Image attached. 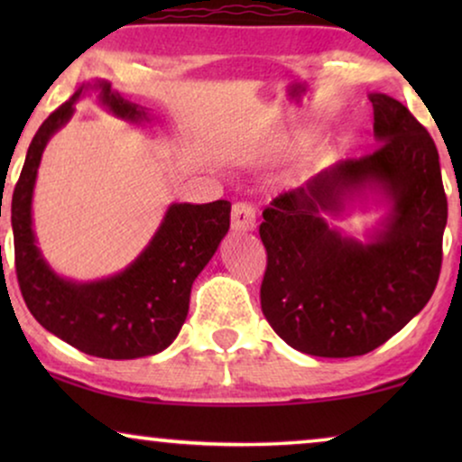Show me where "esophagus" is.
<instances>
[{"instance_id": "esophagus-1", "label": "esophagus", "mask_w": 462, "mask_h": 462, "mask_svg": "<svg viewBox=\"0 0 462 462\" xmlns=\"http://www.w3.org/2000/svg\"><path fill=\"white\" fill-rule=\"evenodd\" d=\"M254 226H256L254 208L250 204H244V201H237V204L231 208V231L244 233V231H252Z\"/></svg>"}]
</instances>
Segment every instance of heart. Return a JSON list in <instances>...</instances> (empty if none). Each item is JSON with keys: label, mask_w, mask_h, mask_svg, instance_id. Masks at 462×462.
I'll return each mask as SVG.
<instances>
[{"label": "heart", "mask_w": 462, "mask_h": 462, "mask_svg": "<svg viewBox=\"0 0 462 462\" xmlns=\"http://www.w3.org/2000/svg\"><path fill=\"white\" fill-rule=\"evenodd\" d=\"M311 138H313L311 132H294V134L282 136L280 141H275V144H273V153L275 155H296V153H300L302 149L309 147Z\"/></svg>", "instance_id": "b5f03b06"}]
</instances>
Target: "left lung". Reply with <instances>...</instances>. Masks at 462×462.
<instances>
[{
    "label": "left lung",
    "instance_id": "obj_1",
    "mask_svg": "<svg viewBox=\"0 0 462 462\" xmlns=\"http://www.w3.org/2000/svg\"><path fill=\"white\" fill-rule=\"evenodd\" d=\"M368 98L378 151L321 170L263 212V313L292 349L315 357L381 346L422 311L439 280L448 199L438 149L400 100ZM370 203L385 212L364 240L327 223Z\"/></svg>",
    "mask_w": 462,
    "mask_h": 462
}]
</instances>
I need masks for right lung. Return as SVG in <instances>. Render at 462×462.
I'll list each match as a JSON object with an SVG mask.
<instances>
[{
  "mask_svg": "<svg viewBox=\"0 0 462 462\" xmlns=\"http://www.w3.org/2000/svg\"><path fill=\"white\" fill-rule=\"evenodd\" d=\"M98 105L130 124L151 122L147 106L130 103L109 81L81 84L40 125L12 193L16 275L33 318L75 349L105 359H136L168 349L189 313L191 286L229 231L231 204H170L144 250L128 267L94 282H78L50 267L33 229V191L46 144L73 117L78 100Z\"/></svg>",
  "mask_w": 462,
  "mask_h": 462,
  "instance_id": "obj_1",
  "label": "right lung"
}]
</instances>
